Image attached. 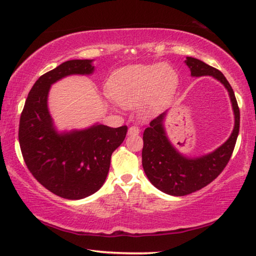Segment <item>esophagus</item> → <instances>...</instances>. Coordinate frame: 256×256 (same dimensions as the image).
Instances as JSON below:
<instances>
[{"instance_id":"34e87169","label":"esophagus","mask_w":256,"mask_h":256,"mask_svg":"<svg viewBox=\"0 0 256 256\" xmlns=\"http://www.w3.org/2000/svg\"><path fill=\"white\" fill-rule=\"evenodd\" d=\"M138 133H140V128H138V126H131L128 131V136H138Z\"/></svg>"}]
</instances>
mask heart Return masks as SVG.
Masks as SVG:
<instances>
[{"mask_svg": "<svg viewBox=\"0 0 256 256\" xmlns=\"http://www.w3.org/2000/svg\"><path fill=\"white\" fill-rule=\"evenodd\" d=\"M176 71L168 63L132 64L110 76L107 92L118 105L138 106L142 115H151L175 92Z\"/></svg>", "mask_w": 256, "mask_h": 256, "instance_id": "heart-1", "label": "heart"}]
</instances>
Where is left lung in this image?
Here are the masks:
<instances>
[{
    "label": "left lung",
    "instance_id": "8db88e82",
    "mask_svg": "<svg viewBox=\"0 0 256 256\" xmlns=\"http://www.w3.org/2000/svg\"><path fill=\"white\" fill-rule=\"evenodd\" d=\"M185 64L192 76H210L224 86L232 102L235 125L230 136L219 148L200 157L190 158L182 154L167 136L164 125L167 112L151 120L150 126L144 132L142 166L154 188L174 196H188L216 178L232 157L240 132V108L232 86L222 73L194 58H186Z\"/></svg>",
    "mask_w": 256,
    "mask_h": 256
}]
</instances>
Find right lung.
<instances>
[{"instance_id":"right-lung-1","label":"right lung","mask_w":256,"mask_h":256,"mask_svg":"<svg viewBox=\"0 0 256 256\" xmlns=\"http://www.w3.org/2000/svg\"><path fill=\"white\" fill-rule=\"evenodd\" d=\"M94 60H71L42 74L32 86L21 112L19 144L32 176L52 193L68 200L92 196L105 183L112 154L122 144L128 126L96 123L58 132L48 110L50 86L63 78L90 76Z\"/></svg>"}]
</instances>
